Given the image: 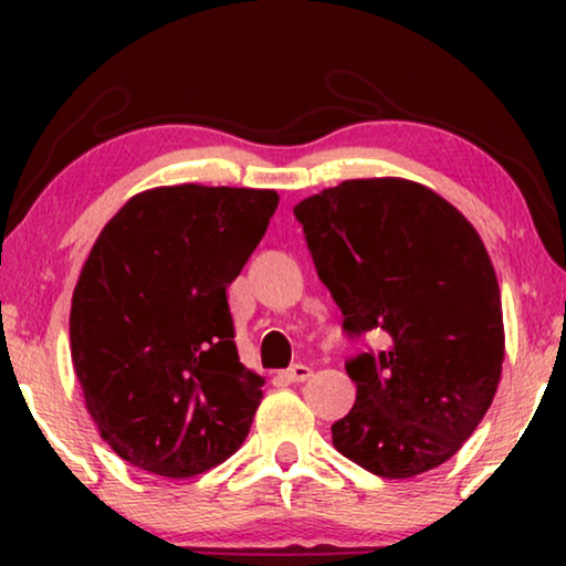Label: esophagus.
<instances>
[{
    "label": "esophagus",
    "instance_id": "34e87169",
    "mask_svg": "<svg viewBox=\"0 0 566 566\" xmlns=\"http://www.w3.org/2000/svg\"><path fill=\"white\" fill-rule=\"evenodd\" d=\"M283 378L291 384H301V381H306V378H312V368H308L306 363H296V366H291L289 370H285Z\"/></svg>",
    "mask_w": 566,
    "mask_h": 566
}]
</instances>
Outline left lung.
<instances>
[{"label":"left lung","mask_w":566,"mask_h":566,"mask_svg":"<svg viewBox=\"0 0 566 566\" xmlns=\"http://www.w3.org/2000/svg\"><path fill=\"white\" fill-rule=\"evenodd\" d=\"M293 216L345 335H386L345 363L358 394L332 443L386 479L446 463L490 409L505 358L500 285L476 229L399 177L345 180Z\"/></svg>","instance_id":"8db88e82"}]
</instances>
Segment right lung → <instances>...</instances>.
I'll return each instance as SVG.
<instances>
[{"mask_svg": "<svg viewBox=\"0 0 566 566\" xmlns=\"http://www.w3.org/2000/svg\"><path fill=\"white\" fill-rule=\"evenodd\" d=\"M275 208V190L175 185L99 231L69 337L84 405L123 461L185 479L244 443L265 381L239 363L227 289Z\"/></svg>", "mask_w": 566, "mask_h": 566, "instance_id": "add662e5", "label": "right lung"}]
</instances>
